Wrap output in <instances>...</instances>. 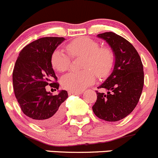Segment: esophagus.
<instances>
[{
	"mask_svg": "<svg viewBox=\"0 0 158 158\" xmlns=\"http://www.w3.org/2000/svg\"><path fill=\"white\" fill-rule=\"evenodd\" d=\"M83 91H73V90H69L68 91V94L72 95V94H81Z\"/></svg>",
	"mask_w": 158,
	"mask_h": 158,
	"instance_id": "34e87169",
	"label": "esophagus"
}]
</instances>
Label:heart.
Listing matches in <instances>:
<instances>
[{
	"instance_id": "1",
	"label": "heart",
	"mask_w": 158,
	"mask_h": 158,
	"mask_svg": "<svg viewBox=\"0 0 158 158\" xmlns=\"http://www.w3.org/2000/svg\"><path fill=\"white\" fill-rule=\"evenodd\" d=\"M65 49L72 57L82 55L81 67L84 68L81 71H71L64 76L61 84L67 90L81 91L93 84L95 74L98 77H105L114 66L115 55L112 50L107 47H100L97 40L90 37L74 39L66 44ZM69 56L61 50L54 51L51 56L53 68L60 72L68 70L71 65Z\"/></svg>"
}]
</instances>
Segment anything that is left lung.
Instances as JSON below:
<instances>
[{"instance_id": "obj_1", "label": "left lung", "mask_w": 158, "mask_h": 158, "mask_svg": "<svg viewBox=\"0 0 158 158\" xmlns=\"http://www.w3.org/2000/svg\"><path fill=\"white\" fill-rule=\"evenodd\" d=\"M115 55L111 74L98 87L97 101L92 109L98 118L106 121H118L126 118L138 103L143 87V68L141 59L131 44L113 32L99 34Z\"/></svg>"}]
</instances>
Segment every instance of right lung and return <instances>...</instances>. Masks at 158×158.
<instances>
[{"instance_id":"right-lung-1","label":"right lung","mask_w":158,"mask_h":158,"mask_svg":"<svg viewBox=\"0 0 158 158\" xmlns=\"http://www.w3.org/2000/svg\"><path fill=\"white\" fill-rule=\"evenodd\" d=\"M64 40V37H46L31 42L21 50L14 68L17 101L23 113L37 125L54 126L64 116V101L68 98V92L61 90L53 95L45 88L48 85L55 90L59 87L51 56Z\"/></svg>"}]
</instances>
